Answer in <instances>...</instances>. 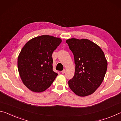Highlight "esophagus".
Instances as JSON below:
<instances>
[{
    "label": "esophagus",
    "instance_id": "obj_1",
    "mask_svg": "<svg viewBox=\"0 0 121 121\" xmlns=\"http://www.w3.org/2000/svg\"><path fill=\"white\" fill-rule=\"evenodd\" d=\"M65 72H66V70H65V69H64V70H63L62 71V73L63 74L65 73Z\"/></svg>",
    "mask_w": 121,
    "mask_h": 121
}]
</instances>
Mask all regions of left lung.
Returning <instances> with one entry per match:
<instances>
[{
	"label": "left lung",
	"mask_w": 121,
	"mask_h": 121,
	"mask_svg": "<svg viewBox=\"0 0 121 121\" xmlns=\"http://www.w3.org/2000/svg\"><path fill=\"white\" fill-rule=\"evenodd\" d=\"M74 55V75L69 86L79 96L92 94L104 80L107 69V61L104 51L95 43L87 39H68L66 41Z\"/></svg>",
	"instance_id": "left-lung-1"
}]
</instances>
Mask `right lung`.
Returning a JSON list of instances; mask_svg holds the SVG:
<instances>
[{"label":"right lung","mask_w":121,"mask_h":121,"mask_svg":"<svg viewBox=\"0 0 121 121\" xmlns=\"http://www.w3.org/2000/svg\"><path fill=\"white\" fill-rule=\"evenodd\" d=\"M62 39L50 35L34 37L26 43L17 58L21 80L33 92H43L51 86L58 74L52 70V52Z\"/></svg>","instance_id":"obj_1"}]
</instances>
